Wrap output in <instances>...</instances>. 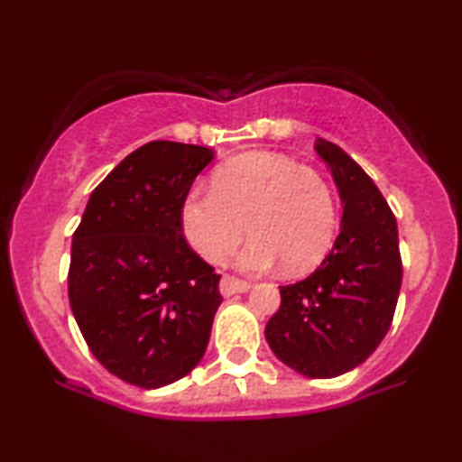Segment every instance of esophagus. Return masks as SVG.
<instances>
[{
    "mask_svg": "<svg viewBox=\"0 0 462 462\" xmlns=\"http://www.w3.org/2000/svg\"><path fill=\"white\" fill-rule=\"evenodd\" d=\"M249 284L247 280H241V278H235V275H224V278H221V284H219V289H221V293L226 295H235V293H245V291L249 289Z\"/></svg>",
    "mask_w": 462,
    "mask_h": 462,
    "instance_id": "esophagus-1",
    "label": "esophagus"
}]
</instances>
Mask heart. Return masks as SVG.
Returning <instances> with one entry per match:
<instances>
[{"label": "heart", "instance_id": "1", "mask_svg": "<svg viewBox=\"0 0 462 462\" xmlns=\"http://www.w3.org/2000/svg\"><path fill=\"white\" fill-rule=\"evenodd\" d=\"M182 230L204 261L226 263L254 238L238 264L264 272L282 263L304 273L330 252L338 226L334 190L309 164L280 153H245L217 169L213 189H193L184 198Z\"/></svg>", "mask_w": 462, "mask_h": 462}]
</instances>
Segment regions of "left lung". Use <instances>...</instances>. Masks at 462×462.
<instances>
[{
  "mask_svg": "<svg viewBox=\"0 0 462 462\" xmlns=\"http://www.w3.org/2000/svg\"><path fill=\"white\" fill-rule=\"evenodd\" d=\"M343 201L341 232L309 278L280 286L264 328L269 347L309 378H334L365 363L393 321L402 286L397 221L363 167L330 141H317Z\"/></svg>",
  "mask_w": 462,
  "mask_h": 462,
  "instance_id": "8db88e82",
  "label": "left lung"
}]
</instances>
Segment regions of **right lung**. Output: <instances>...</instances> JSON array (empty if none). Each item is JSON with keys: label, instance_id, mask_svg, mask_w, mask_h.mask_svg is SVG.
Here are the masks:
<instances>
[{"label": "right lung", "instance_id": "1", "mask_svg": "<svg viewBox=\"0 0 462 462\" xmlns=\"http://www.w3.org/2000/svg\"><path fill=\"white\" fill-rule=\"evenodd\" d=\"M213 150L152 141L91 193L73 232L69 301L93 356L141 389L184 378L224 301L219 273L189 247L184 198Z\"/></svg>", "mask_w": 462, "mask_h": 462}]
</instances>
